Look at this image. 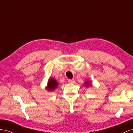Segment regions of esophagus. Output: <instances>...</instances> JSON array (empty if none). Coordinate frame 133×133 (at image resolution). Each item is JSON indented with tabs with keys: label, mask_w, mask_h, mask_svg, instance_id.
Here are the masks:
<instances>
[{
	"label": "esophagus",
	"mask_w": 133,
	"mask_h": 133,
	"mask_svg": "<svg viewBox=\"0 0 133 133\" xmlns=\"http://www.w3.org/2000/svg\"><path fill=\"white\" fill-rule=\"evenodd\" d=\"M68 82H69V83H74L75 82V80L74 79H69V80H68Z\"/></svg>",
	"instance_id": "34e87169"
}]
</instances>
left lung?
<instances>
[{"label":"left lung","instance_id":"1","mask_svg":"<svg viewBox=\"0 0 133 133\" xmlns=\"http://www.w3.org/2000/svg\"><path fill=\"white\" fill-rule=\"evenodd\" d=\"M86 86H89L90 85V83L89 82H86Z\"/></svg>","mask_w":133,"mask_h":133}]
</instances>
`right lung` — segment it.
Returning <instances> with one entry per match:
<instances>
[{
    "mask_svg": "<svg viewBox=\"0 0 133 133\" xmlns=\"http://www.w3.org/2000/svg\"><path fill=\"white\" fill-rule=\"evenodd\" d=\"M58 84L57 82L54 78H51L49 79L48 82V90H54L57 87Z\"/></svg>",
    "mask_w": 133,
    "mask_h": 133,
    "instance_id": "1",
    "label": "right lung"
}]
</instances>
